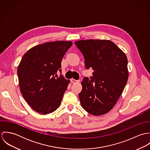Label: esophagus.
Instances as JSON below:
<instances>
[{
	"label": "esophagus",
	"mask_w": 150,
	"mask_h": 150,
	"mask_svg": "<svg viewBox=\"0 0 150 150\" xmlns=\"http://www.w3.org/2000/svg\"><path fill=\"white\" fill-rule=\"evenodd\" d=\"M71 83H79V82H80V80H75V79H71Z\"/></svg>",
	"instance_id": "obj_1"
}]
</instances>
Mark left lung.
Wrapping results in <instances>:
<instances>
[{
  "label": "left lung",
  "instance_id": "8db88e82",
  "mask_svg": "<svg viewBox=\"0 0 150 150\" xmlns=\"http://www.w3.org/2000/svg\"><path fill=\"white\" fill-rule=\"evenodd\" d=\"M74 44L84 56L86 69L93 70L91 80L84 77L81 82V105L92 115L105 114L114 106L127 83V57L110 40H83Z\"/></svg>",
  "mask_w": 150,
  "mask_h": 150
}]
</instances>
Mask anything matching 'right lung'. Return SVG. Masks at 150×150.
<instances>
[{
	"label": "right lung",
	"mask_w": 150,
	"mask_h": 150,
	"mask_svg": "<svg viewBox=\"0 0 150 150\" xmlns=\"http://www.w3.org/2000/svg\"><path fill=\"white\" fill-rule=\"evenodd\" d=\"M71 42L57 41L35 46L24 54L17 74L22 95L35 111L47 114L59 107L69 80L61 73V62Z\"/></svg>",
	"instance_id": "add662e5"
}]
</instances>
